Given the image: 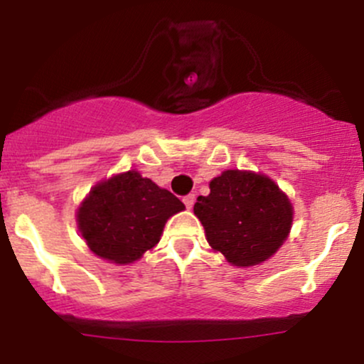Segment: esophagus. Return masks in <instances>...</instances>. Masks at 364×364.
Segmentation results:
<instances>
[{"label": "esophagus", "mask_w": 364, "mask_h": 364, "mask_svg": "<svg viewBox=\"0 0 364 364\" xmlns=\"http://www.w3.org/2000/svg\"><path fill=\"white\" fill-rule=\"evenodd\" d=\"M183 202H185L186 208H191V207H193V203H195V193H190V195H186L185 198H183Z\"/></svg>", "instance_id": "1"}]
</instances>
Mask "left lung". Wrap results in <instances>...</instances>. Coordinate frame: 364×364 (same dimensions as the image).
I'll use <instances>...</instances> for the list:
<instances>
[{
    "mask_svg": "<svg viewBox=\"0 0 364 364\" xmlns=\"http://www.w3.org/2000/svg\"><path fill=\"white\" fill-rule=\"evenodd\" d=\"M195 215L207 241L236 267L265 262L289 235L292 207L272 179L248 171H224L198 196Z\"/></svg>",
    "mask_w": 364,
    "mask_h": 364,
    "instance_id": "1",
    "label": "left lung"
}]
</instances>
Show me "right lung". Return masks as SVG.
<instances>
[{
    "mask_svg": "<svg viewBox=\"0 0 364 364\" xmlns=\"http://www.w3.org/2000/svg\"><path fill=\"white\" fill-rule=\"evenodd\" d=\"M185 205L136 171L99 183L78 208V228L97 257L132 263L161 240L166 220Z\"/></svg>",
    "mask_w": 364,
    "mask_h": 364,
    "instance_id": "add662e5",
    "label": "right lung"
}]
</instances>
